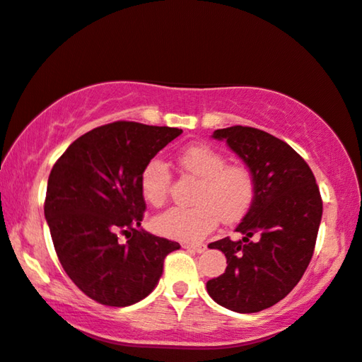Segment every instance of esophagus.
Masks as SVG:
<instances>
[{"label": "esophagus", "mask_w": 362, "mask_h": 362, "mask_svg": "<svg viewBox=\"0 0 362 362\" xmlns=\"http://www.w3.org/2000/svg\"><path fill=\"white\" fill-rule=\"evenodd\" d=\"M182 248H186V250H191V251H196V253H202V251L206 250L207 246L204 245V243H197V245H189V243H185V245H182Z\"/></svg>", "instance_id": "1"}]
</instances>
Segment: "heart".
Segmentation results:
<instances>
[{"instance_id": "heart-1", "label": "heart", "mask_w": 362, "mask_h": 362, "mask_svg": "<svg viewBox=\"0 0 362 362\" xmlns=\"http://www.w3.org/2000/svg\"><path fill=\"white\" fill-rule=\"evenodd\" d=\"M181 170L199 182L191 196V207H171L153 220L165 237L180 242H197L225 222L242 218L256 197V176L246 163H227V156L211 145H191L177 155ZM171 189V173L158 158L150 160L140 173V192L146 202L160 207Z\"/></svg>"}]
</instances>
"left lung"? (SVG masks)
I'll return each instance as SVG.
<instances>
[{"instance_id":"8db88e82","label":"left lung","mask_w":362,"mask_h":362,"mask_svg":"<svg viewBox=\"0 0 362 362\" xmlns=\"http://www.w3.org/2000/svg\"><path fill=\"white\" fill-rule=\"evenodd\" d=\"M214 137L227 140L253 170L256 197L237 227L242 240L209 243L227 256V269L207 281V292L233 312H261L289 294L310 263L323 211L320 189L305 160L264 130L233 125Z\"/></svg>"}]
</instances>
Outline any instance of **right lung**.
Returning a JSON list of instances; mask_svg holds the SVG:
<instances>
[{"mask_svg": "<svg viewBox=\"0 0 362 362\" xmlns=\"http://www.w3.org/2000/svg\"><path fill=\"white\" fill-rule=\"evenodd\" d=\"M181 132L117 120L76 139L50 171L44 212L55 253L78 289L103 305L142 300L180 248L139 227L140 173Z\"/></svg>", "mask_w": 362, "mask_h": 362, "instance_id": "obj_1", "label": "right lung"}]
</instances>
